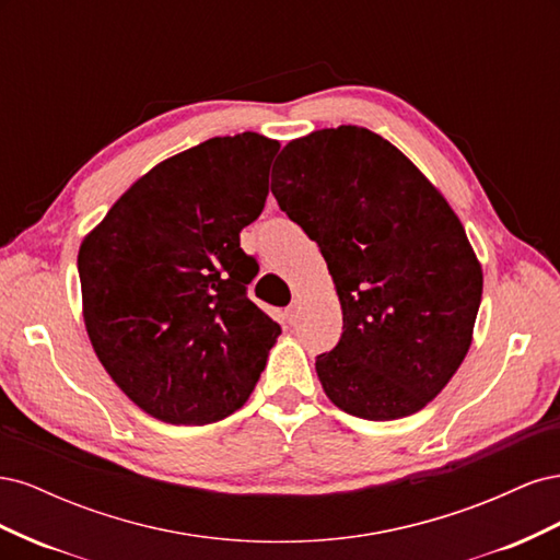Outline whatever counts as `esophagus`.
Segmentation results:
<instances>
[{
    "label": "esophagus",
    "instance_id": "esophagus-1",
    "mask_svg": "<svg viewBox=\"0 0 560 560\" xmlns=\"http://www.w3.org/2000/svg\"><path fill=\"white\" fill-rule=\"evenodd\" d=\"M299 313H301V301L296 299V301H292V306H290V308H287V319H290V322H292V325H294V322H296V317H299Z\"/></svg>",
    "mask_w": 560,
    "mask_h": 560
}]
</instances>
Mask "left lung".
Here are the masks:
<instances>
[{"instance_id": "8db88e82", "label": "left lung", "mask_w": 560, "mask_h": 560, "mask_svg": "<svg viewBox=\"0 0 560 560\" xmlns=\"http://www.w3.org/2000/svg\"><path fill=\"white\" fill-rule=\"evenodd\" d=\"M317 243L343 334L315 369L338 409L364 420L420 411L471 346L483 273L460 219L418 167L360 126L287 144L270 182Z\"/></svg>"}]
</instances>
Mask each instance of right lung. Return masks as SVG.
I'll list each match as a JSON object with an SVG mask.
<instances>
[{
    "label": "right lung",
    "instance_id": "obj_1",
    "mask_svg": "<svg viewBox=\"0 0 560 560\" xmlns=\"http://www.w3.org/2000/svg\"><path fill=\"white\" fill-rule=\"evenodd\" d=\"M278 149L257 132L186 149L135 182L81 243L97 360L163 422L208 425L238 411L280 336L247 296L259 264L241 247Z\"/></svg>",
    "mask_w": 560,
    "mask_h": 560
}]
</instances>
